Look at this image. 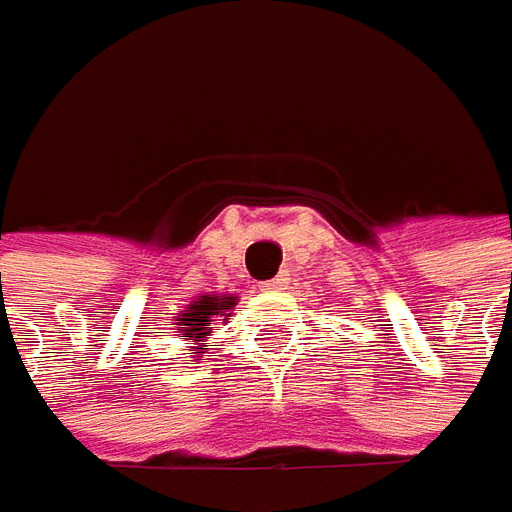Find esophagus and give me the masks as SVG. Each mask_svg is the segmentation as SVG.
I'll return each mask as SVG.
<instances>
[{
    "label": "esophagus",
    "instance_id": "1",
    "mask_svg": "<svg viewBox=\"0 0 512 512\" xmlns=\"http://www.w3.org/2000/svg\"><path fill=\"white\" fill-rule=\"evenodd\" d=\"M286 286H289V275H286V272H280L278 278L260 283V292H280V289H286Z\"/></svg>",
    "mask_w": 512,
    "mask_h": 512
}]
</instances>
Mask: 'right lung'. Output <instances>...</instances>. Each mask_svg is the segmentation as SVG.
Masks as SVG:
<instances>
[{
	"mask_svg": "<svg viewBox=\"0 0 512 512\" xmlns=\"http://www.w3.org/2000/svg\"><path fill=\"white\" fill-rule=\"evenodd\" d=\"M232 306H237V295H197V298L186 303L174 318H171V329L180 335V341H189L191 352L194 349H203L200 341L209 335V323L214 318H223L229 321L232 318Z\"/></svg>",
	"mask_w": 512,
	"mask_h": 512,
	"instance_id": "add662e5",
	"label": "right lung"
}]
</instances>
